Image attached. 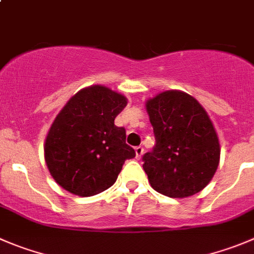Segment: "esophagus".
Listing matches in <instances>:
<instances>
[{"label": "esophagus", "instance_id": "34e87169", "mask_svg": "<svg viewBox=\"0 0 254 254\" xmlns=\"http://www.w3.org/2000/svg\"><path fill=\"white\" fill-rule=\"evenodd\" d=\"M134 151H136V157L139 159L142 157V154H143L144 149H143V147H142V146H138V147H136V148H134Z\"/></svg>", "mask_w": 254, "mask_h": 254}]
</instances>
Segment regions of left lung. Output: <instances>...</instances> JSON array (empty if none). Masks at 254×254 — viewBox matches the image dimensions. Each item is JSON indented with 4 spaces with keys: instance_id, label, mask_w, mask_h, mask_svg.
Returning a JSON list of instances; mask_svg holds the SVG:
<instances>
[{
    "instance_id": "left-lung-1",
    "label": "left lung",
    "mask_w": 254,
    "mask_h": 254,
    "mask_svg": "<svg viewBox=\"0 0 254 254\" xmlns=\"http://www.w3.org/2000/svg\"><path fill=\"white\" fill-rule=\"evenodd\" d=\"M156 144L144 153L143 170L152 188L172 198L203 190L219 163V141L213 123L195 98L165 91L146 103Z\"/></svg>"
}]
</instances>
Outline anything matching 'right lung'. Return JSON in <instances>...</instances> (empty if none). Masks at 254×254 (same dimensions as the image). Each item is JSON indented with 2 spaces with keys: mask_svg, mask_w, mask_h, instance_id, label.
<instances>
[{
  "mask_svg": "<svg viewBox=\"0 0 254 254\" xmlns=\"http://www.w3.org/2000/svg\"><path fill=\"white\" fill-rule=\"evenodd\" d=\"M127 98L105 86L87 87L66 103L46 137L45 159L51 176L68 192L89 197L110 188L126 159L136 156L126 129L115 118Z\"/></svg>",
  "mask_w": 254,
  "mask_h": 254,
  "instance_id": "right-lung-1",
  "label": "right lung"
}]
</instances>
